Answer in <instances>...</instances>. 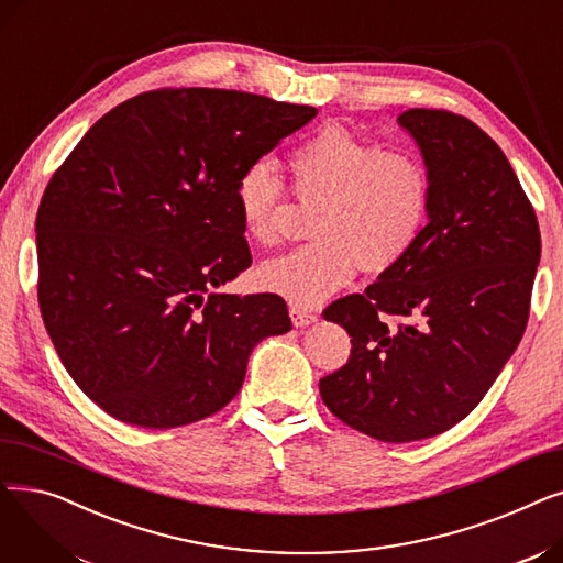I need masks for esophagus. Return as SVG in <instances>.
Segmentation results:
<instances>
[{
  "label": "esophagus",
  "mask_w": 563,
  "mask_h": 563,
  "mask_svg": "<svg viewBox=\"0 0 563 563\" xmlns=\"http://www.w3.org/2000/svg\"><path fill=\"white\" fill-rule=\"evenodd\" d=\"M289 317L294 321V327H310V323L317 321V314L308 308H301V306H291Z\"/></svg>",
  "instance_id": "obj_1"
}]
</instances>
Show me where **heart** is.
Masks as SVG:
<instances>
[{"instance_id":"1","label":"heart","mask_w":563,"mask_h":563,"mask_svg":"<svg viewBox=\"0 0 563 563\" xmlns=\"http://www.w3.org/2000/svg\"><path fill=\"white\" fill-rule=\"evenodd\" d=\"M287 166L294 198L317 202L310 217L314 240L264 262L257 280L291 303H319L358 266L367 274L393 269L427 230L431 173L412 153L383 151L340 125H327L291 147ZM232 196L249 240L276 244L287 200L276 166L269 159L244 166Z\"/></svg>"}]
</instances>
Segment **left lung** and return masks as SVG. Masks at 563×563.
Wrapping results in <instances>:
<instances>
[{
  "label": "left lung",
  "mask_w": 563,
  "mask_h": 563,
  "mask_svg": "<svg viewBox=\"0 0 563 563\" xmlns=\"http://www.w3.org/2000/svg\"><path fill=\"white\" fill-rule=\"evenodd\" d=\"M399 125L431 173V217L397 266L323 310L351 353L319 380L338 420L383 442L438 435L484 399L525 333L541 257L534 207L484 130L445 109Z\"/></svg>",
  "instance_id": "obj_1"
}]
</instances>
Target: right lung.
Listing matches in <instances>:
<instances>
[{"mask_svg":"<svg viewBox=\"0 0 563 563\" xmlns=\"http://www.w3.org/2000/svg\"><path fill=\"white\" fill-rule=\"evenodd\" d=\"M314 107L157 88L84 134L45 187L38 306L64 367L111 418L173 429L240 393L253 346L291 329L278 294H214L253 257L234 183Z\"/></svg>","mask_w":563,"mask_h":563,"instance_id":"right-lung-1","label":"right lung"}]
</instances>
